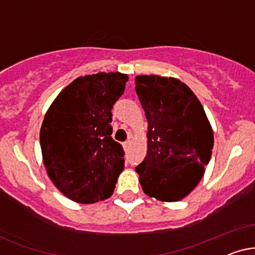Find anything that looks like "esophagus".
Here are the masks:
<instances>
[{
  "label": "esophagus",
  "instance_id": "34e87169",
  "mask_svg": "<svg viewBox=\"0 0 255 255\" xmlns=\"http://www.w3.org/2000/svg\"><path fill=\"white\" fill-rule=\"evenodd\" d=\"M129 144H130V142H129V141H126V142H124V149H125V150H127L128 147H129Z\"/></svg>",
  "mask_w": 255,
  "mask_h": 255
}]
</instances>
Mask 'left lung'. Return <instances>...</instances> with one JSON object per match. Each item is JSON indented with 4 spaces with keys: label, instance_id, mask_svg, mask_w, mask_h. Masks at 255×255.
<instances>
[{
    "label": "left lung",
    "instance_id": "obj_1",
    "mask_svg": "<svg viewBox=\"0 0 255 255\" xmlns=\"http://www.w3.org/2000/svg\"><path fill=\"white\" fill-rule=\"evenodd\" d=\"M135 85L148 121V151L135 170L145 195L178 202L196 188L209 164L211 125L181 80L151 74L136 76Z\"/></svg>",
    "mask_w": 255,
    "mask_h": 255
}]
</instances>
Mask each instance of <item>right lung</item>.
I'll return each mask as SVG.
<instances>
[{"mask_svg": "<svg viewBox=\"0 0 255 255\" xmlns=\"http://www.w3.org/2000/svg\"><path fill=\"white\" fill-rule=\"evenodd\" d=\"M127 74L79 77L46 112L39 141L53 184L83 204L110 198L125 168V151L112 137V108L125 92Z\"/></svg>", "mask_w": 255, "mask_h": 255, "instance_id": "add662e5", "label": "right lung"}]
</instances>
